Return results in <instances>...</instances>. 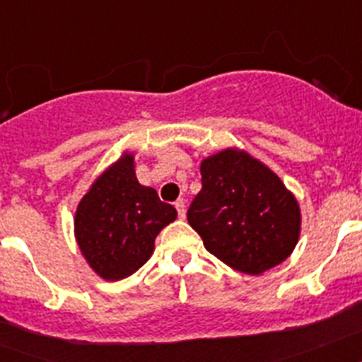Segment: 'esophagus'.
Returning <instances> with one entry per match:
<instances>
[{"label": "esophagus", "instance_id": "1", "mask_svg": "<svg viewBox=\"0 0 362 362\" xmlns=\"http://www.w3.org/2000/svg\"><path fill=\"white\" fill-rule=\"evenodd\" d=\"M174 206H175V210H177L179 217H181V219H185V216H187V206H185V201L183 199H177L174 203Z\"/></svg>", "mask_w": 362, "mask_h": 362}]
</instances>
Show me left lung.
Here are the masks:
<instances>
[{
    "instance_id": "left-lung-1",
    "label": "left lung",
    "mask_w": 362,
    "mask_h": 362,
    "mask_svg": "<svg viewBox=\"0 0 362 362\" xmlns=\"http://www.w3.org/2000/svg\"><path fill=\"white\" fill-rule=\"evenodd\" d=\"M201 185L187 217L210 254L245 274H263L292 254L299 204L263 163L223 150L201 163Z\"/></svg>"
}]
</instances>
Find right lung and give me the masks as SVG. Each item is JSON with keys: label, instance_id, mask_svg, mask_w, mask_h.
Instances as JSON below:
<instances>
[{"label": "right lung", "instance_id": "right-lung-1", "mask_svg": "<svg viewBox=\"0 0 362 362\" xmlns=\"http://www.w3.org/2000/svg\"><path fill=\"white\" fill-rule=\"evenodd\" d=\"M177 217L153 188L139 185L132 156L110 166L86 192L76 212V239L98 276L129 277L153 252L156 235Z\"/></svg>", "mask_w": 362, "mask_h": 362}]
</instances>
